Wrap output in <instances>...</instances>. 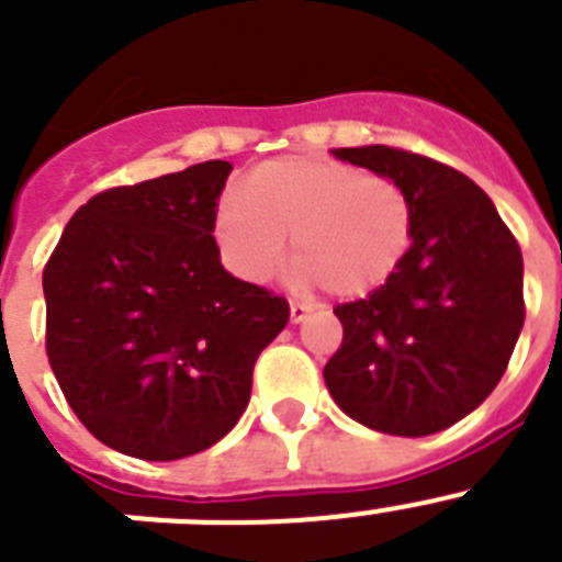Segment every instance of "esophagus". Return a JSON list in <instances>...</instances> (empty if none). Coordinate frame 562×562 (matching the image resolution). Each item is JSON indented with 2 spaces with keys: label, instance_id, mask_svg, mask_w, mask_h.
Instances as JSON below:
<instances>
[{
  "label": "esophagus",
  "instance_id": "obj_1",
  "mask_svg": "<svg viewBox=\"0 0 562 562\" xmlns=\"http://www.w3.org/2000/svg\"><path fill=\"white\" fill-rule=\"evenodd\" d=\"M306 315H310V306L292 301V304H290V321H292V324H301V321H306Z\"/></svg>",
  "mask_w": 562,
  "mask_h": 562
}]
</instances>
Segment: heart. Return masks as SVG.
I'll return each instance as SVG.
<instances>
[{
  "mask_svg": "<svg viewBox=\"0 0 562 562\" xmlns=\"http://www.w3.org/2000/svg\"><path fill=\"white\" fill-rule=\"evenodd\" d=\"M416 211L394 177L351 162L290 154L247 173L216 205L222 261L250 284L278 272L292 236L295 278L335 297L380 290L414 245Z\"/></svg>",
  "mask_w": 562,
  "mask_h": 562,
  "instance_id": "1",
  "label": "heart"
}]
</instances>
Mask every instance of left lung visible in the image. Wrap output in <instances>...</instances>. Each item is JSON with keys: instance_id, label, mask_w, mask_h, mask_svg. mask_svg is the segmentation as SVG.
<instances>
[{"instance_id": "8db88e82", "label": "left lung", "mask_w": 562, "mask_h": 562, "mask_svg": "<svg viewBox=\"0 0 562 562\" xmlns=\"http://www.w3.org/2000/svg\"><path fill=\"white\" fill-rule=\"evenodd\" d=\"M394 177L416 211L400 270L337 304L340 349L324 380L346 416L391 436L450 428L493 394L524 329V256L493 200L456 168L391 146L337 148Z\"/></svg>"}]
</instances>
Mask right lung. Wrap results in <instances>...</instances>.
<instances>
[{
	"label": "right lung",
	"mask_w": 562,
	"mask_h": 562,
	"mask_svg": "<svg viewBox=\"0 0 562 562\" xmlns=\"http://www.w3.org/2000/svg\"><path fill=\"white\" fill-rule=\"evenodd\" d=\"M231 162L95 193L44 265L49 369L83 428L117 453L173 461L245 414L286 297L238 281L213 238Z\"/></svg>",
	"instance_id": "obj_1"
}]
</instances>
